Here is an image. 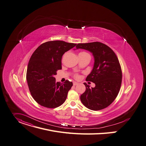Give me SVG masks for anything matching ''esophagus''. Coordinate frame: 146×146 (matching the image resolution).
<instances>
[{"instance_id": "34e87169", "label": "esophagus", "mask_w": 146, "mask_h": 146, "mask_svg": "<svg viewBox=\"0 0 146 146\" xmlns=\"http://www.w3.org/2000/svg\"><path fill=\"white\" fill-rule=\"evenodd\" d=\"M73 86H76V85H77L78 83H76V82H73Z\"/></svg>"}]
</instances>
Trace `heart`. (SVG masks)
<instances>
[{
	"label": "heart",
	"mask_w": 146,
	"mask_h": 146,
	"mask_svg": "<svg viewBox=\"0 0 146 146\" xmlns=\"http://www.w3.org/2000/svg\"><path fill=\"white\" fill-rule=\"evenodd\" d=\"M87 54V52H80L79 54ZM75 76H76V77H77V78L78 77V76L77 75V74H76Z\"/></svg>",
	"instance_id": "1"
}]
</instances>
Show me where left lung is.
<instances>
[{
  "label": "left lung",
  "instance_id": "1",
  "mask_svg": "<svg viewBox=\"0 0 146 146\" xmlns=\"http://www.w3.org/2000/svg\"><path fill=\"white\" fill-rule=\"evenodd\" d=\"M76 49H83L92 54L93 68L86 78L95 83L90 88L86 83V91L80 96L83 104L87 108L101 110L108 107L116 98L122 83V70L115 52L107 45L99 42L78 44Z\"/></svg>",
  "mask_w": 146,
  "mask_h": 146
}]
</instances>
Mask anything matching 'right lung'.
Instances as JSON below:
<instances>
[{
    "instance_id": "right-lung-1",
    "label": "right lung",
    "mask_w": 146,
    "mask_h": 146,
    "mask_svg": "<svg viewBox=\"0 0 146 146\" xmlns=\"http://www.w3.org/2000/svg\"><path fill=\"white\" fill-rule=\"evenodd\" d=\"M76 45L63 41H48L39 46L29 62L27 81L31 94L39 105L55 108L63 104L73 83L56 82L54 76L62 69V58Z\"/></svg>"
}]
</instances>
